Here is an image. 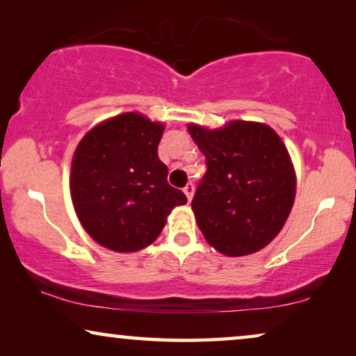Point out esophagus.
Segmentation results:
<instances>
[{
  "mask_svg": "<svg viewBox=\"0 0 356 356\" xmlns=\"http://www.w3.org/2000/svg\"><path fill=\"white\" fill-rule=\"evenodd\" d=\"M183 193H184V195H186L188 201H191L193 200V195H195V186H193V183H188L186 186L183 188Z\"/></svg>",
  "mask_w": 356,
  "mask_h": 356,
  "instance_id": "obj_1",
  "label": "esophagus"
}]
</instances>
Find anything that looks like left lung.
<instances>
[{
	"label": "left lung",
	"mask_w": 356,
	"mask_h": 356,
	"mask_svg": "<svg viewBox=\"0 0 356 356\" xmlns=\"http://www.w3.org/2000/svg\"><path fill=\"white\" fill-rule=\"evenodd\" d=\"M188 131L207 165L191 202L197 227L227 257L261 250L283 229L296 196L283 140L270 126L247 121L212 131L189 124Z\"/></svg>",
	"instance_id": "left-lung-1"
}]
</instances>
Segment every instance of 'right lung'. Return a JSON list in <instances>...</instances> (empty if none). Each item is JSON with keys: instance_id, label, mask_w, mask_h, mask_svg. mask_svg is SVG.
<instances>
[{"instance_id": "obj_1", "label": "right lung", "mask_w": 356, "mask_h": 356, "mask_svg": "<svg viewBox=\"0 0 356 356\" xmlns=\"http://www.w3.org/2000/svg\"><path fill=\"white\" fill-rule=\"evenodd\" d=\"M163 129L138 113L119 114L91 129L73 154V207L90 237L109 250L150 245L173 207L186 204L159 159Z\"/></svg>"}]
</instances>
